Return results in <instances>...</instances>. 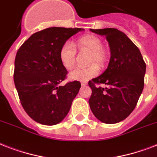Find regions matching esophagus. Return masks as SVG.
<instances>
[{
    "mask_svg": "<svg viewBox=\"0 0 157 157\" xmlns=\"http://www.w3.org/2000/svg\"><path fill=\"white\" fill-rule=\"evenodd\" d=\"M87 85L86 82H81V86H86Z\"/></svg>",
    "mask_w": 157,
    "mask_h": 157,
    "instance_id": "1",
    "label": "esophagus"
}]
</instances>
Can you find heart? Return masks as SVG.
<instances>
[{
	"label": "heart",
	"instance_id": "heart-1",
	"mask_svg": "<svg viewBox=\"0 0 157 157\" xmlns=\"http://www.w3.org/2000/svg\"><path fill=\"white\" fill-rule=\"evenodd\" d=\"M76 45L80 51H89L88 63L86 67H76L69 73V78L74 81H86L98 73V66H103L107 60V50L103 47L100 38L94 35H86L81 36L76 41ZM59 60L66 69H71L75 66L76 49L71 41L64 42L59 52Z\"/></svg>",
	"mask_w": 157,
	"mask_h": 157
}]
</instances>
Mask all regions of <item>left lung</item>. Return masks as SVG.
Listing matches in <instances>:
<instances>
[{"label": "left lung", "mask_w": 157, "mask_h": 157, "mask_svg": "<svg viewBox=\"0 0 157 157\" xmlns=\"http://www.w3.org/2000/svg\"><path fill=\"white\" fill-rule=\"evenodd\" d=\"M104 36L111 59L100 76L89 81L92 94L89 104L93 114L106 124H116L129 117L136 107L144 86L146 63L133 41L117 28L90 29ZM104 83L107 87H97Z\"/></svg>", "instance_id": "obj_1"}]
</instances>
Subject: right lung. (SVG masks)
<instances>
[{
    "label": "right lung",
    "instance_id": "right-lung-1",
    "mask_svg": "<svg viewBox=\"0 0 157 157\" xmlns=\"http://www.w3.org/2000/svg\"><path fill=\"white\" fill-rule=\"evenodd\" d=\"M84 29L49 28L34 33L16 54L13 81L27 114L45 125L59 124L65 118L78 94L77 81L60 83L67 71L59 60L60 47Z\"/></svg>",
    "mask_w": 157,
    "mask_h": 157
}]
</instances>
